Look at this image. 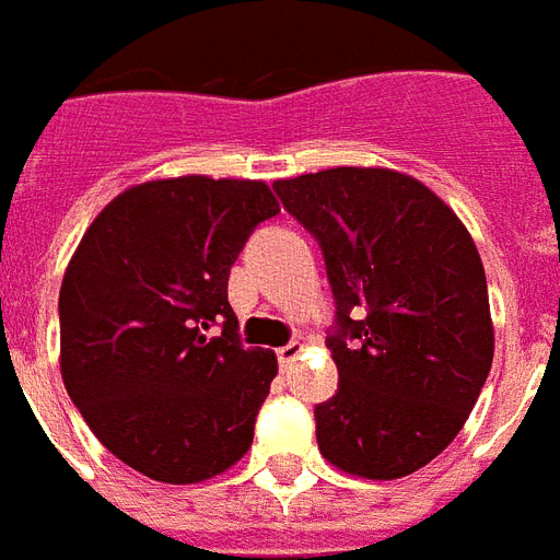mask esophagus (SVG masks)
I'll return each mask as SVG.
<instances>
[{"label":"esophagus","instance_id":"34e87169","mask_svg":"<svg viewBox=\"0 0 560 560\" xmlns=\"http://www.w3.org/2000/svg\"><path fill=\"white\" fill-rule=\"evenodd\" d=\"M301 352H304V342H298V340L285 342V346H280V349H277V361H280V366L295 364L298 354Z\"/></svg>","mask_w":560,"mask_h":560}]
</instances>
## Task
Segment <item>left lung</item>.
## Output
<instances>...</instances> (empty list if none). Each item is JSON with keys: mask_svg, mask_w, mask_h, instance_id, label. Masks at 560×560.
<instances>
[{"mask_svg": "<svg viewBox=\"0 0 560 560\" xmlns=\"http://www.w3.org/2000/svg\"><path fill=\"white\" fill-rule=\"evenodd\" d=\"M275 190L319 241L337 304L325 342L340 387L316 406L322 456L366 480L411 475L463 430L492 366L475 241L430 187L394 170L337 166Z\"/></svg>", "mask_w": 560, "mask_h": 560, "instance_id": "left-lung-1", "label": "left lung"}]
</instances>
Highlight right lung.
Instances as JSON below:
<instances>
[{
    "instance_id": "obj_1",
    "label": "right lung",
    "mask_w": 560,
    "mask_h": 560,
    "mask_svg": "<svg viewBox=\"0 0 560 560\" xmlns=\"http://www.w3.org/2000/svg\"><path fill=\"white\" fill-rule=\"evenodd\" d=\"M275 214L265 182L182 175L128 187L85 230L59 292L62 378L133 471L199 483L250 451L277 354L241 346L226 285Z\"/></svg>"
}]
</instances>
